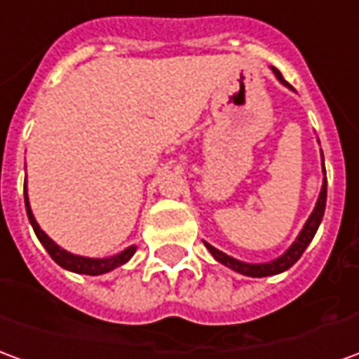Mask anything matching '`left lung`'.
I'll return each instance as SVG.
<instances>
[{"label":"left lung","mask_w":359,"mask_h":359,"mask_svg":"<svg viewBox=\"0 0 359 359\" xmlns=\"http://www.w3.org/2000/svg\"><path fill=\"white\" fill-rule=\"evenodd\" d=\"M272 72H274V75L278 77L280 83L293 89L292 85L285 81L284 77H282V74H280L276 67H272ZM323 172H325V179H323V188H320L319 200H317V204H315V210H313V214L309 215L307 223L303 225V229L302 233L297 235V239L293 241L292 247L285 250L282 257H278L276 260H270V262H262V264H249V262H241L237 258L225 255V252L217 250L215 247H212V245H208V243H204L205 249L212 252V257H214L217 262H222V264H225L227 268H231L235 272H239V274L250 276V278H266V276L280 274V272H284L287 268H292L293 264L302 258L303 250L307 249V245L313 241L315 233L319 229L320 222H323V215H325V205H327V171H325V161H323Z\"/></svg>","instance_id":"8db88e82"}]
</instances>
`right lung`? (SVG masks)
<instances>
[{
    "label": "right lung",
    "mask_w": 359,
    "mask_h": 359,
    "mask_svg": "<svg viewBox=\"0 0 359 359\" xmlns=\"http://www.w3.org/2000/svg\"><path fill=\"white\" fill-rule=\"evenodd\" d=\"M25 205H27V215H29V222H31L32 229L36 233V237L42 243V247L48 250V255L52 257V260L60 264L62 268H66V270H72L75 274H87V276H99V274H107L110 270H114V268L122 266V264H126L130 258L134 257V252H136V247L132 245V247H128L118 255H114V257L109 258H87V257H77V255H72V252H67L62 247H57L54 241L50 239L46 233L40 229V225L34 219V215H32L31 204H29V196H27V182H25Z\"/></svg>",
    "instance_id": "right-lung-1"
}]
</instances>
